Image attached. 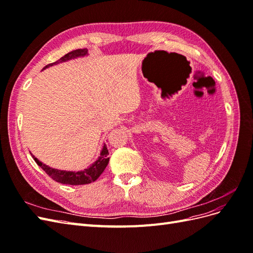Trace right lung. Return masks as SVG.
Masks as SVG:
<instances>
[{"mask_svg":"<svg viewBox=\"0 0 253 253\" xmlns=\"http://www.w3.org/2000/svg\"><path fill=\"white\" fill-rule=\"evenodd\" d=\"M88 52L86 48L83 49H76L73 50L71 52L66 53L65 56H63L61 59H59L58 61L53 63H50L48 65L45 66L43 70L47 68L49 66H52L53 64H59L62 62H66V61H70L76 58H80V57H84L87 56ZM32 154V153H30ZM33 158L35 159V162L37 163V165L41 167L42 169L46 172V174L48 176H50V178H52L53 180H56L57 182L60 183H64V185H72V186H78V185H87V183H90L95 181L99 176L102 174V172L104 171V169L106 168L109 164V150L106 148V144L104 143L102 150L100 152V155L97 158V160L95 163L91 164L89 167H87L86 169L81 170V171H65V170H58V169H53V168H50L48 166H46L45 164H43L42 162H40L39 159L36 158L33 154H32Z\"/></svg>","mask_w":253,"mask_h":253,"instance_id":"1","label":"right lung"}]
</instances>
